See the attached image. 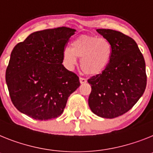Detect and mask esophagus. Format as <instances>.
<instances>
[{
    "label": "esophagus",
    "instance_id": "1",
    "mask_svg": "<svg viewBox=\"0 0 153 153\" xmlns=\"http://www.w3.org/2000/svg\"><path fill=\"white\" fill-rule=\"evenodd\" d=\"M79 81H80L81 84H85V83H86V82H87V80H86L85 78H79Z\"/></svg>",
    "mask_w": 153,
    "mask_h": 153
}]
</instances>
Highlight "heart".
Listing matches in <instances>:
<instances>
[{
    "instance_id": "1",
    "label": "heart",
    "mask_w": 153,
    "mask_h": 153,
    "mask_svg": "<svg viewBox=\"0 0 153 153\" xmlns=\"http://www.w3.org/2000/svg\"><path fill=\"white\" fill-rule=\"evenodd\" d=\"M81 58L82 71L88 75H97L104 71L111 58V46L108 40L88 35H81L73 40L71 48H66L62 52L64 63L72 68Z\"/></svg>"
}]
</instances>
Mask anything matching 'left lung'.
Returning <instances> with one entry per match:
<instances>
[{"instance_id": "left-lung-1", "label": "left lung", "mask_w": 153, "mask_h": 153, "mask_svg": "<svg viewBox=\"0 0 153 153\" xmlns=\"http://www.w3.org/2000/svg\"><path fill=\"white\" fill-rule=\"evenodd\" d=\"M96 30L111 45V58L102 74L88 81L91 87L88 105L98 116L113 119L131 109L143 95L146 63L132 38L110 29Z\"/></svg>"}]
</instances>
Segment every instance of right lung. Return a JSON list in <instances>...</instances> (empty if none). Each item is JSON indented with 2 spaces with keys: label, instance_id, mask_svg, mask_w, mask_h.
Returning <instances> with one entry per match:
<instances>
[{
  "label": "right lung",
  "instance_id": "obj_1",
  "mask_svg": "<svg viewBox=\"0 0 153 153\" xmlns=\"http://www.w3.org/2000/svg\"><path fill=\"white\" fill-rule=\"evenodd\" d=\"M76 30H39L14 46L6 70L10 97L21 113L36 120L60 116L79 78L62 65V52Z\"/></svg>",
  "mask_w": 153,
  "mask_h": 153
}]
</instances>
